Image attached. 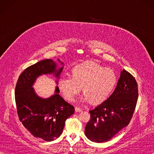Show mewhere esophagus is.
<instances>
[{
	"label": "esophagus",
	"mask_w": 154,
	"mask_h": 154,
	"mask_svg": "<svg viewBox=\"0 0 154 154\" xmlns=\"http://www.w3.org/2000/svg\"><path fill=\"white\" fill-rule=\"evenodd\" d=\"M75 112H81V111H82V109H80V108H78V107H75Z\"/></svg>",
	"instance_id": "34e87169"
}]
</instances>
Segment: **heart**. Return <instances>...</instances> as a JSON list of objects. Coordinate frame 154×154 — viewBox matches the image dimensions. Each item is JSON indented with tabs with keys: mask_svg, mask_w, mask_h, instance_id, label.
<instances>
[{
	"mask_svg": "<svg viewBox=\"0 0 154 154\" xmlns=\"http://www.w3.org/2000/svg\"><path fill=\"white\" fill-rule=\"evenodd\" d=\"M70 77H62L57 86L64 98L72 101L82 91L81 100L93 105L105 101L117 83V75L114 69L104 67L93 61H86L71 69Z\"/></svg>",
	"mask_w": 154,
	"mask_h": 154,
	"instance_id": "obj_1",
	"label": "heart"
}]
</instances>
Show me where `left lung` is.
I'll list each match as a JSON object with an SVG mask.
<instances>
[{"label":"left lung","instance_id":"obj_1","mask_svg":"<svg viewBox=\"0 0 154 154\" xmlns=\"http://www.w3.org/2000/svg\"><path fill=\"white\" fill-rule=\"evenodd\" d=\"M138 97V84L134 77L125 69L121 71L112 94L95 109L89 111L91 119L85 130L87 138L97 143L112 139L128 125Z\"/></svg>","mask_w":154,"mask_h":154}]
</instances>
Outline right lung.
<instances>
[{
	"label": "right lung",
	"instance_id": "right-lung-1",
	"mask_svg": "<svg viewBox=\"0 0 154 154\" xmlns=\"http://www.w3.org/2000/svg\"><path fill=\"white\" fill-rule=\"evenodd\" d=\"M57 68L52 60H44L28 67L22 72L16 83L15 100L18 115L24 126L34 136L50 142L62 134L65 122L74 113V107L62 98L56 86L55 93L48 98L35 93L33 85L38 77L53 74L59 79L63 69ZM57 84L58 81H55Z\"/></svg>",
	"mask_w": 154,
	"mask_h": 154
}]
</instances>
